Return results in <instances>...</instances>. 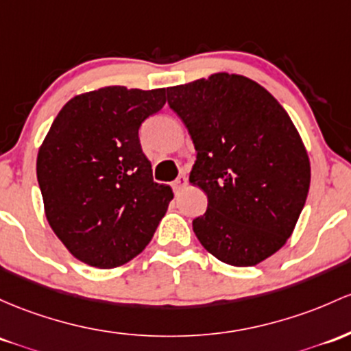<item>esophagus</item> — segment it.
I'll list each match as a JSON object with an SVG mask.
<instances>
[{
	"label": "esophagus",
	"instance_id": "obj_1",
	"mask_svg": "<svg viewBox=\"0 0 351 351\" xmlns=\"http://www.w3.org/2000/svg\"><path fill=\"white\" fill-rule=\"evenodd\" d=\"M186 184H188V178H186V176L180 175L178 178H176L175 182L171 183V186H173V190H175V191H180V190H183V188L186 186Z\"/></svg>",
	"mask_w": 351,
	"mask_h": 351
}]
</instances>
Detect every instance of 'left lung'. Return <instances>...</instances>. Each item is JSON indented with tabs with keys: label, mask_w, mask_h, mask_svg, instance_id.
<instances>
[{
	"label": "left lung",
	"mask_w": 351,
	"mask_h": 351,
	"mask_svg": "<svg viewBox=\"0 0 351 351\" xmlns=\"http://www.w3.org/2000/svg\"><path fill=\"white\" fill-rule=\"evenodd\" d=\"M196 149L190 183L208 196L193 232L206 252L255 267L287 243L310 188V160L285 108L261 84L217 73L167 88Z\"/></svg>",
	"instance_id": "left-lung-1"
}]
</instances>
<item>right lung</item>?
Listing matches in <instances>:
<instances>
[{"mask_svg":"<svg viewBox=\"0 0 351 351\" xmlns=\"http://www.w3.org/2000/svg\"><path fill=\"white\" fill-rule=\"evenodd\" d=\"M167 103L165 88L106 86L61 108L38 152L49 226L73 256L114 268L145 250L173 191L153 182L138 130Z\"/></svg>","mask_w":351,"mask_h":351,"instance_id":"add662e5","label":"right lung"}]
</instances>
